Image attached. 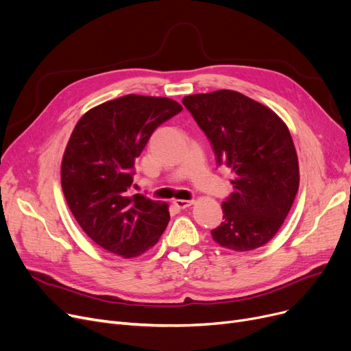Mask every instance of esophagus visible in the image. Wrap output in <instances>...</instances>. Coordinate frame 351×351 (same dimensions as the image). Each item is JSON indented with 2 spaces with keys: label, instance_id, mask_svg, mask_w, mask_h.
I'll list each match as a JSON object with an SVG mask.
<instances>
[{
  "label": "esophagus",
  "instance_id": "34e87169",
  "mask_svg": "<svg viewBox=\"0 0 351 351\" xmlns=\"http://www.w3.org/2000/svg\"><path fill=\"white\" fill-rule=\"evenodd\" d=\"M173 205L179 209H185L193 205V200H185V199H173Z\"/></svg>",
  "mask_w": 351,
  "mask_h": 351
}]
</instances>
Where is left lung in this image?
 Wrapping results in <instances>:
<instances>
[{
    "instance_id": "obj_1",
    "label": "left lung",
    "mask_w": 351,
    "mask_h": 351,
    "mask_svg": "<svg viewBox=\"0 0 351 351\" xmlns=\"http://www.w3.org/2000/svg\"><path fill=\"white\" fill-rule=\"evenodd\" d=\"M205 132L217 165L232 171L233 193L213 241L233 252L265 246L299 191V160L286 123L261 102L230 89L182 99Z\"/></svg>"
}]
</instances>
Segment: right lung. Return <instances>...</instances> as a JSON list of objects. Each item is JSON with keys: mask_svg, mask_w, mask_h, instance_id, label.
Returning a JSON list of instances; mask_svg holds the SVG:
<instances>
[{"mask_svg": "<svg viewBox=\"0 0 351 351\" xmlns=\"http://www.w3.org/2000/svg\"><path fill=\"white\" fill-rule=\"evenodd\" d=\"M180 110L163 97L108 101L82 115L65 147L61 185L73 217L97 245L123 259L154 247L169 223L168 204L128 191L151 135Z\"/></svg>", "mask_w": 351, "mask_h": 351, "instance_id": "1", "label": "right lung"}]
</instances>
